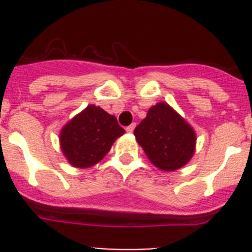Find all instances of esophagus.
Here are the masks:
<instances>
[{"instance_id": "obj_1", "label": "esophagus", "mask_w": 252, "mask_h": 252, "mask_svg": "<svg viewBox=\"0 0 252 252\" xmlns=\"http://www.w3.org/2000/svg\"><path fill=\"white\" fill-rule=\"evenodd\" d=\"M135 126H136V124H131L130 126H127V127H126V131H127V132H133V130H135Z\"/></svg>"}]
</instances>
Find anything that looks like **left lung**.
I'll return each mask as SVG.
<instances>
[{
    "mask_svg": "<svg viewBox=\"0 0 252 252\" xmlns=\"http://www.w3.org/2000/svg\"><path fill=\"white\" fill-rule=\"evenodd\" d=\"M133 135L151 164L162 171L178 170L194 155V128L166 102L150 107Z\"/></svg>",
    "mask_w": 252,
    "mask_h": 252,
    "instance_id": "1",
    "label": "left lung"
}]
</instances>
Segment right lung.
<instances>
[{
    "mask_svg": "<svg viewBox=\"0 0 252 252\" xmlns=\"http://www.w3.org/2000/svg\"><path fill=\"white\" fill-rule=\"evenodd\" d=\"M124 133L115 116L90 104L60 130V149L70 165L87 169L98 164Z\"/></svg>",
    "mask_w": 252,
    "mask_h": 252,
    "instance_id": "obj_1",
    "label": "right lung"
}]
</instances>
